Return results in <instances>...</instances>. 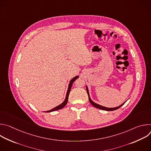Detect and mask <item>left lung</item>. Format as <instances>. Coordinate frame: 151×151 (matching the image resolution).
I'll list each match as a JSON object with an SVG mask.
<instances>
[{"instance_id":"obj_1","label":"left lung","mask_w":151,"mask_h":151,"mask_svg":"<svg viewBox=\"0 0 151 151\" xmlns=\"http://www.w3.org/2000/svg\"><path fill=\"white\" fill-rule=\"evenodd\" d=\"M86 90H87V94H88V98H89V100H90V102L91 103V104L94 106L95 107H96V108H98L99 109H101V110H104V111H115V110H116L118 109H119L120 107H121L125 103H122L121 105H120L119 106H118V107H114V108H109V107H104V106H102L101 105H99L96 103H94V101H93L90 97V94H89V92H88V87L86 86Z\"/></svg>"}]
</instances>
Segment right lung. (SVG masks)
<instances>
[{"label": "right lung", "instance_id": "obj_1", "mask_svg": "<svg viewBox=\"0 0 151 151\" xmlns=\"http://www.w3.org/2000/svg\"><path fill=\"white\" fill-rule=\"evenodd\" d=\"M79 78L78 76H76L75 77H74L70 81V83L69 84V87H68V92H67V94H66V99L65 100H64V101L61 103L60 104L59 106H57V107H54V108H53L51 110H50L48 111H46L45 112H52V111H57V110H59V109H62L63 107H64V106H65L68 101V97H69V93H70V90H71V88H72V86L73 85V83L74 81H75V80L76 79H78Z\"/></svg>", "mask_w": 151, "mask_h": 151}]
</instances>
